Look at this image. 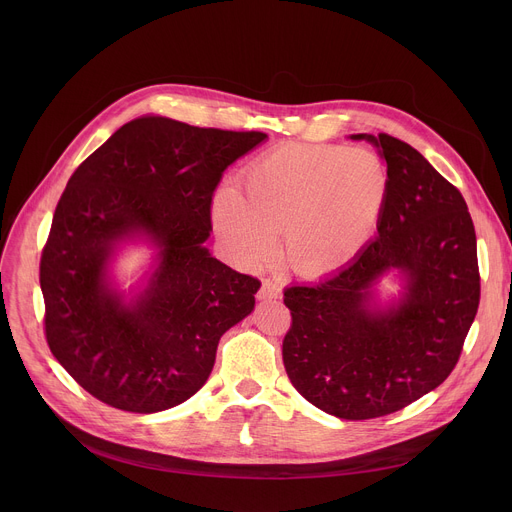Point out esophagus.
<instances>
[{
    "mask_svg": "<svg viewBox=\"0 0 512 512\" xmlns=\"http://www.w3.org/2000/svg\"><path fill=\"white\" fill-rule=\"evenodd\" d=\"M281 296V283L279 279H263L259 291H257V298L259 300H275Z\"/></svg>",
    "mask_w": 512,
    "mask_h": 512,
    "instance_id": "esophagus-1",
    "label": "esophagus"
}]
</instances>
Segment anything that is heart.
Returning a JSON list of instances; mask_svg holds the SVG:
<instances>
[{
  "label": "heart",
  "mask_w": 512,
  "mask_h": 512,
  "mask_svg": "<svg viewBox=\"0 0 512 512\" xmlns=\"http://www.w3.org/2000/svg\"><path fill=\"white\" fill-rule=\"evenodd\" d=\"M391 196L387 164L371 150L285 143L255 158L241 192L221 188L212 223L231 255L257 265L285 235L289 263L318 277L350 263L377 233Z\"/></svg>",
  "instance_id": "b5f03b06"
}]
</instances>
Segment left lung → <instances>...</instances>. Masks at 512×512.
I'll return each mask as SVG.
<instances>
[{
  "label": "left lung",
  "mask_w": 512,
  "mask_h": 512,
  "mask_svg": "<svg viewBox=\"0 0 512 512\" xmlns=\"http://www.w3.org/2000/svg\"><path fill=\"white\" fill-rule=\"evenodd\" d=\"M391 196L375 241L348 267L283 291L291 326L283 364L291 385L340 419L395 413L440 387L460 360L480 304L476 231L466 200L409 143L379 133ZM408 291L387 313L368 308L389 269Z\"/></svg>",
  "instance_id": "1"
}]
</instances>
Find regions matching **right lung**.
Returning a JSON list of instances; mask_svg holds the SVG:
<instances>
[{"label":"right lung","mask_w":512,"mask_h":512,"mask_svg":"<svg viewBox=\"0 0 512 512\" xmlns=\"http://www.w3.org/2000/svg\"><path fill=\"white\" fill-rule=\"evenodd\" d=\"M267 135L141 117L70 176L40 257L44 334L95 399L156 413L206 383L221 336L251 314L261 281L202 245L223 172ZM143 232L161 265L133 307L106 287L112 247Z\"/></svg>","instance_id":"add662e5"}]
</instances>
